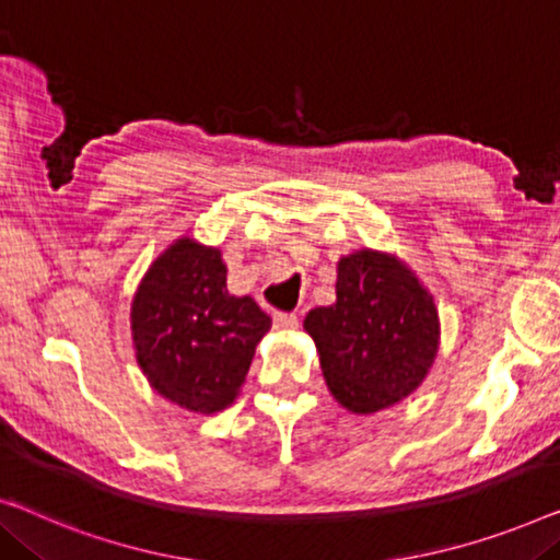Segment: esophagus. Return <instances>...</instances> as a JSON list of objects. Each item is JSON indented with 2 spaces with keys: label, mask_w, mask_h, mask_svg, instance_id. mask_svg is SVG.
I'll use <instances>...</instances> for the list:
<instances>
[{
  "label": "esophagus",
  "mask_w": 560,
  "mask_h": 560,
  "mask_svg": "<svg viewBox=\"0 0 560 560\" xmlns=\"http://www.w3.org/2000/svg\"><path fill=\"white\" fill-rule=\"evenodd\" d=\"M275 328L278 330H295L298 328V315L295 313H278L275 315Z\"/></svg>",
  "instance_id": "esophagus-1"
}]
</instances>
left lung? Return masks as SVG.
Here are the masks:
<instances>
[{
  "label": "left lung",
  "mask_w": 560,
  "mask_h": 560,
  "mask_svg": "<svg viewBox=\"0 0 560 560\" xmlns=\"http://www.w3.org/2000/svg\"><path fill=\"white\" fill-rule=\"evenodd\" d=\"M303 328L330 396L363 417L417 392L442 336L440 311L417 272L371 247L340 257L336 303L313 307Z\"/></svg>",
  "instance_id": "8db88e82"
}]
</instances>
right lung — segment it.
Returning a JSON list of instances; mask_svg holds the SVG:
<instances>
[{"label":"right lung","mask_w":560,"mask_h":560,"mask_svg":"<svg viewBox=\"0 0 560 560\" xmlns=\"http://www.w3.org/2000/svg\"><path fill=\"white\" fill-rule=\"evenodd\" d=\"M270 315L226 290L220 247L174 240L136 288L131 338L149 386L194 415H217L240 396Z\"/></svg>","instance_id":"obj_1"}]
</instances>
